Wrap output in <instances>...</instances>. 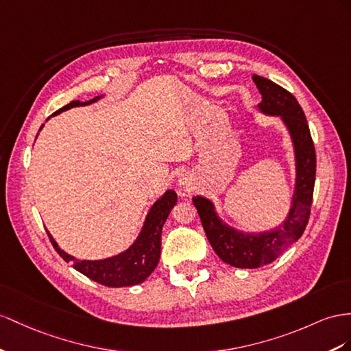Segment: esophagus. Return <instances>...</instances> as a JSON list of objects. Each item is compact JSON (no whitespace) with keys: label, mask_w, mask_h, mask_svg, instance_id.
<instances>
[{"label":"esophagus","mask_w":351,"mask_h":351,"mask_svg":"<svg viewBox=\"0 0 351 351\" xmlns=\"http://www.w3.org/2000/svg\"><path fill=\"white\" fill-rule=\"evenodd\" d=\"M181 185H186V179H185V181H184V178L181 179Z\"/></svg>","instance_id":"34e87169"}]
</instances>
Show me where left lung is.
Listing matches in <instances>:
<instances>
[{"label":"left lung","instance_id":"1","mask_svg":"<svg viewBox=\"0 0 351 351\" xmlns=\"http://www.w3.org/2000/svg\"><path fill=\"white\" fill-rule=\"evenodd\" d=\"M252 80L263 95L259 110L268 115H280L291 132L296 157V186L286 221L276 230L258 234H245L222 223L208 199L194 197L193 203L210 246L223 263L237 268H258L273 263L302 236L308 223L316 181V149L301 105L291 92L271 80L259 75Z\"/></svg>","mask_w":351,"mask_h":351}]
</instances>
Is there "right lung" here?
Here are the masks:
<instances>
[{
  "label": "right lung",
  "instance_id": "1",
  "mask_svg": "<svg viewBox=\"0 0 351 351\" xmlns=\"http://www.w3.org/2000/svg\"><path fill=\"white\" fill-rule=\"evenodd\" d=\"M97 99L99 97H95L88 102L73 101L71 104L62 106L60 110L55 112V115L69 110V108L88 105L97 101ZM176 199V193L172 190H167L154 204H152L136 241H134L125 252L106 259H101V261H80V259H75L74 256L64 252L49 232L47 234L53 247L56 249V252L64 258L66 263H73L77 271L87 276L88 278H92V280L108 287H124L139 285L154 271V268L158 264L161 249V230H163L165 222L169 217L170 210H172L175 206Z\"/></svg>",
  "mask_w": 351,
  "mask_h": 351
}]
</instances>
